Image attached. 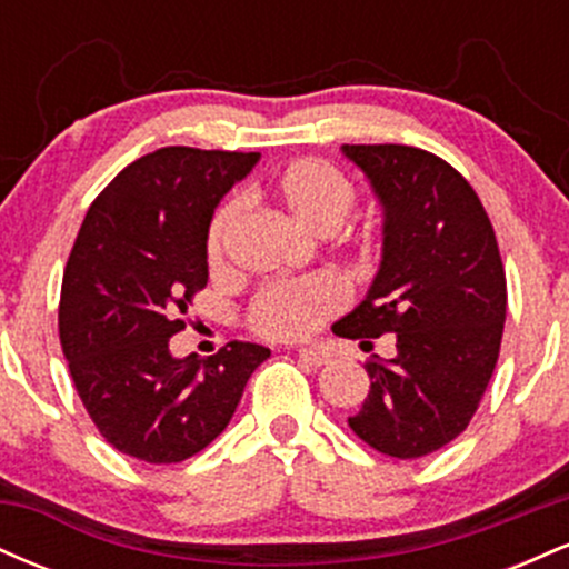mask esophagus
Returning <instances> with one entry per match:
<instances>
[{
  "instance_id": "1",
  "label": "esophagus",
  "mask_w": 569,
  "mask_h": 569,
  "mask_svg": "<svg viewBox=\"0 0 569 569\" xmlns=\"http://www.w3.org/2000/svg\"><path fill=\"white\" fill-rule=\"evenodd\" d=\"M297 356H299V361L310 363V367H326V363L331 361L329 352H323V350H318V348H299Z\"/></svg>"
}]
</instances>
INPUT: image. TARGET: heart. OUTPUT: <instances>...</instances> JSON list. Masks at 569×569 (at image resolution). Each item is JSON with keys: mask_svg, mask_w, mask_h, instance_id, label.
Wrapping results in <instances>:
<instances>
[{"mask_svg": "<svg viewBox=\"0 0 569 569\" xmlns=\"http://www.w3.org/2000/svg\"><path fill=\"white\" fill-rule=\"evenodd\" d=\"M270 198L312 232H335L356 208V184L337 166L321 158L293 160L267 181ZM240 224V202L224 200L213 211L206 230L208 264H224L227 251ZM342 238L361 251L382 248V227L369 221L358 227H339ZM345 305L342 280L331 272H312L305 278L270 280L253 293L246 321L253 335L264 339H305L318 331Z\"/></svg>", "mask_w": 569, "mask_h": 569, "instance_id": "obj_1", "label": "heart"}]
</instances>
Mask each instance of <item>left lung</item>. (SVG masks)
I'll return each mask as SVG.
<instances>
[{
    "label": "left lung",
    "mask_w": 569,
    "mask_h": 569,
    "mask_svg": "<svg viewBox=\"0 0 569 569\" xmlns=\"http://www.w3.org/2000/svg\"><path fill=\"white\" fill-rule=\"evenodd\" d=\"M385 208L382 264L335 335H396L369 361L363 407L348 426L377 452L417 460L447 447L479 409L500 356L506 270L479 194L447 160L403 143H345Z\"/></svg>",
    "instance_id": "1"
}]
</instances>
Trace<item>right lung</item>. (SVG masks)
Listing matches in <instances>:
<instances>
[{
    "label": "right lung",
    "instance_id": "right-lung-1",
    "mask_svg": "<svg viewBox=\"0 0 569 569\" xmlns=\"http://www.w3.org/2000/svg\"><path fill=\"white\" fill-rule=\"evenodd\" d=\"M257 160V152L162 147L122 168L84 213L63 270L58 337L82 407L117 452L152 466L198 455L270 358L240 339L208 361L168 350L208 283L213 208Z\"/></svg>",
    "mask_w": 569,
    "mask_h": 569
}]
</instances>
